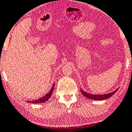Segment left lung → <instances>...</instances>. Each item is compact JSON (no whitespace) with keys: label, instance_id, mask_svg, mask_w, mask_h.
Listing matches in <instances>:
<instances>
[{"label":"left lung","instance_id":"1","mask_svg":"<svg viewBox=\"0 0 132 132\" xmlns=\"http://www.w3.org/2000/svg\"><path fill=\"white\" fill-rule=\"evenodd\" d=\"M117 90H118V88L115 90V91L113 92L110 93V94H105V95H93V94H88V93L85 92L83 91L82 90H80V91L81 92H82V94L84 95L85 97H87V98L92 99V100H104V99L109 98V97H111V96L115 94Z\"/></svg>","mask_w":132,"mask_h":132}]
</instances>
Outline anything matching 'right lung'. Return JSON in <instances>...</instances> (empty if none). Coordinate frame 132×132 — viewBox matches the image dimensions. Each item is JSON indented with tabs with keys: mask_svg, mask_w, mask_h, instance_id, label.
Masks as SVG:
<instances>
[{
	"mask_svg": "<svg viewBox=\"0 0 132 132\" xmlns=\"http://www.w3.org/2000/svg\"><path fill=\"white\" fill-rule=\"evenodd\" d=\"M54 85H53L52 88L51 90H50V91L47 95H45L44 97H43L42 98L38 99V100H34V101H32V102L30 101L29 102H30V103H44V102L47 101V100L50 98V97H51L52 94L53 92V90H54Z\"/></svg>",
	"mask_w": 132,
	"mask_h": 132,
	"instance_id": "right-lung-1",
	"label": "right lung"
}]
</instances>
